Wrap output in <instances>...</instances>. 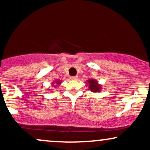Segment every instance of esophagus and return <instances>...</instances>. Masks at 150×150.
Here are the masks:
<instances>
[{
	"label": "esophagus",
	"mask_w": 150,
	"mask_h": 150,
	"mask_svg": "<svg viewBox=\"0 0 150 150\" xmlns=\"http://www.w3.org/2000/svg\"><path fill=\"white\" fill-rule=\"evenodd\" d=\"M70 79H71V80H77V76H73V77H70Z\"/></svg>",
	"instance_id": "34e87169"
}]
</instances>
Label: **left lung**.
Segmentation results:
<instances>
[{"mask_svg":"<svg viewBox=\"0 0 150 150\" xmlns=\"http://www.w3.org/2000/svg\"><path fill=\"white\" fill-rule=\"evenodd\" d=\"M87 82L89 86V89L92 92H100L101 88V85L98 83V81L95 80L94 79H89L86 82Z\"/></svg>","mask_w":150,"mask_h":150,"instance_id":"8db88e82","label":"left lung"}]
</instances>
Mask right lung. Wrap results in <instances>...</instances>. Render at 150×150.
I'll return each instance as SVG.
<instances>
[{
  "label": "right lung",
  "instance_id": "obj_1",
  "mask_svg": "<svg viewBox=\"0 0 150 150\" xmlns=\"http://www.w3.org/2000/svg\"><path fill=\"white\" fill-rule=\"evenodd\" d=\"M61 82H62L61 80H55L54 82H53V83H52V85H51V86H52L53 88H54V87H57V86L61 85Z\"/></svg>",
  "mask_w": 150,
  "mask_h": 150
}]
</instances>
